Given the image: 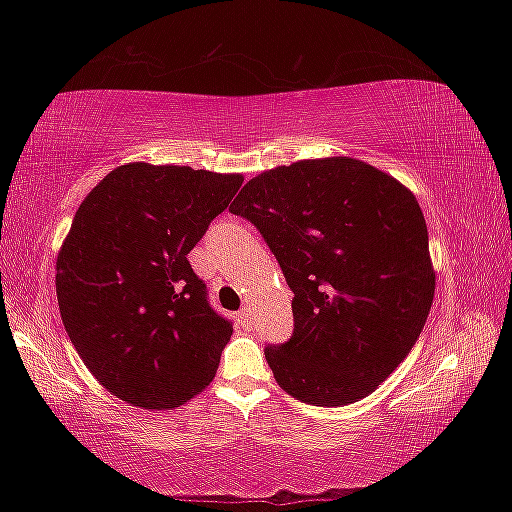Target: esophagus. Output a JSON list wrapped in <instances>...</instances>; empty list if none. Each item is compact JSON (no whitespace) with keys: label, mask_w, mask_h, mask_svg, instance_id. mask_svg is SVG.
<instances>
[{"label":"esophagus","mask_w":512,"mask_h":512,"mask_svg":"<svg viewBox=\"0 0 512 512\" xmlns=\"http://www.w3.org/2000/svg\"><path fill=\"white\" fill-rule=\"evenodd\" d=\"M239 323L244 325V327H248V325H250V311H248L246 307L239 311Z\"/></svg>","instance_id":"esophagus-1"}]
</instances>
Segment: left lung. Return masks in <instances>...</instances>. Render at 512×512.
I'll list each match as a JSON object with an SVG mask.
<instances>
[{
    "label": "left lung",
    "mask_w": 512,
    "mask_h": 512,
    "mask_svg": "<svg viewBox=\"0 0 512 512\" xmlns=\"http://www.w3.org/2000/svg\"><path fill=\"white\" fill-rule=\"evenodd\" d=\"M230 212L259 230L293 291V334L264 350L284 391L343 406L375 391L427 323L436 275L415 196L354 158L248 180Z\"/></svg>",
    "instance_id": "1"
}]
</instances>
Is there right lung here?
I'll return each instance as SVG.
<instances>
[{
	"mask_svg": "<svg viewBox=\"0 0 512 512\" xmlns=\"http://www.w3.org/2000/svg\"><path fill=\"white\" fill-rule=\"evenodd\" d=\"M241 183L133 162L76 212L56 262L60 318L85 366L124 402L176 409L214 379L232 323L187 255Z\"/></svg>",
	"mask_w": 512,
	"mask_h": 512,
	"instance_id": "obj_1",
	"label": "right lung"
}]
</instances>
